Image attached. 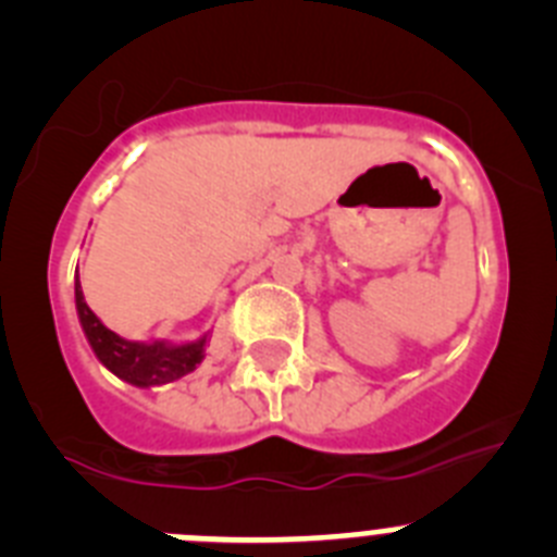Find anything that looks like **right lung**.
<instances>
[{"instance_id":"add662e5","label":"right lung","mask_w":557,"mask_h":557,"mask_svg":"<svg viewBox=\"0 0 557 557\" xmlns=\"http://www.w3.org/2000/svg\"><path fill=\"white\" fill-rule=\"evenodd\" d=\"M75 307L81 318L83 334L102 366L133 387H159L166 382L186 376L203 362L206 339L209 334L186 343H170V339H125L106 326L86 304L81 278L75 282Z\"/></svg>"}]
</instances>
